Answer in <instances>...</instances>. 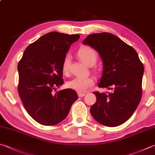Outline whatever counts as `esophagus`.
<instances>
[{
    "label": "esophagus",
    "mask_w": 155,
    "mask_h": 155,
    "mask_svg": "<svg viewBox=\"0 0 155 155\" xmlns=\"http://www.w3.org/2000/svg\"><path fill=\"white\" fill-rule=\"evenodd\" d=\"M85 93H81V92H78V95L79 97H83V96H85Z\"/></svg>",
    "instance_id": "34e87169"
}]
</instances>
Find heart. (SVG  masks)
<instances>
[{
  "instance_id": "b5f03b06",
  "label": "heart",
  "mask_w": 155,
  "mask_h": 155,
  "mask_svg": "<svg viewBox=\"0 0 155 155\" xmlns=\"http://www.w3.org/2000/svg\"><path fill=\"white\" fill-rule=\"evenodd\" d=\"M79 59L87 66H92L96 63L98 59L97 52L94 48L88 46H81L77 52ZM71 57L69 54L63 58L61 65V69L64 74H68L69 71ZM94 85V79L92 77L76 78L69 81L67 84L68 87L79 92H84Z\"/></svg>"
}]
</instances>
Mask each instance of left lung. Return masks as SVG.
Returning a JSON list of instances; mask_svg holds the SVG:
<instances>
[{
    "label": "left lung",
    "instance_id": "left-lung-1",
    "mask_svg": "<svg viewBox=\"0 0 155 155\" xmlns=\"http://www.w3.org/2000/svg\"><path fill=\"white\" fill-rule=\"evenodd\" d=\"M83 44L98 51L103 62L98 87L113 90L112 93L93 92L96 101L90 113L102 125L119 126L132 117L140 102L144 65L135 49L114 34H90Z\"/></svg>",
    "mask_w": 155,
    "mask_h": 155
}]
</instances>
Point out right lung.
Listing matches in <instances>:
<instances>
[{
    "label": "right lung",
    "instance_id": "1",
    "mask_svg": "<svg viewBox=\"0 0 155 155\" xmlns=\"http://www.w3.org/2000/svg\"><path fill=\"white\" fill-rule=\"evenodd\" d=\"M80 37L50 32L30 44L19 61V97L26 111L40 124L60 123L78 98L76 92L70 88L54 92L63 84V58Z\"/></svg>",
    "mask_w": 155,
    "mask_h": 155
}]
</instances>
